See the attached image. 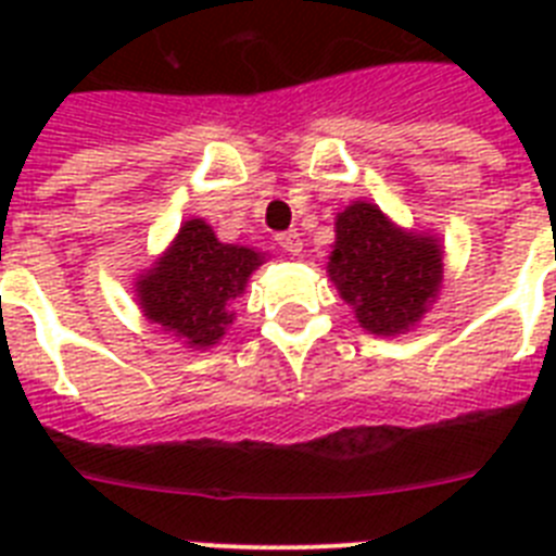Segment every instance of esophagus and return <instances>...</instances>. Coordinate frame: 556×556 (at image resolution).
Masks as SVG:
<instances>
[{"label":"esophagus","instance_id":"esophagus-1","mask_svg":"<svg viewBox=\"0 0 556 556\" xmlns=\"http://www.w3.org/2000/svg\"><path fill=\"white\" fill-rule=\"evenodd\" d=\"M278 244H281L283 253L298 255L303 250V239L298 230H287V233H278Z\"/></svg>","mask_w":556,"mask_h":556}]
</instances>
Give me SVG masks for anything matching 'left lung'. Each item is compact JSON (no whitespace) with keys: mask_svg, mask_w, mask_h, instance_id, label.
<instances>
[{"mask_svg":"<svg viewBox=\"0 0 556 556\" xmlns=\"http://www.w3.org/2000/svg\"><path fill=\"white\" fill-rule=\"evenodd\" d=\"M328 278L353 306L358 326L395 337L434 303L443 281V248L434 236L406 233L378 205L356 200L337 214Z\"/></svg>","mask_w":556,"mask_h":556,"instance_id":"1","label":"left lung"}]
</instances>
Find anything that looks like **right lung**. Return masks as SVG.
<instances>
[{
	"label": "right lung",
	"mask_w": 556,
	"mask_h": 556,
	"mask_svg": "<svg viewBox=\"0 0 556 556\" xmlns=\"http://www.w3.org/2000/svg\"><path fill=\"white\" fill-rule=\"evenodd\" d=\"M264 255L242 244H223L203 219H186L175 242L136 281V301L150 323L189 348L217 345L233 323L250 273Z\"/></svg>",
	"instance_id": "1"
}]
</instances>
